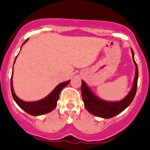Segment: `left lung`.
I'll return each mask as SVG.
<instances>
[{
    "mask_svg": "<svg viewBox=\"0 0 150 150\" xmlns=\"http://www.w3.org/2000/svg\"><path fill=\"white\" fill-rule=\"evenodd\" d=\"M133 61L136 67V72H135L134 81H133V86L129 91L127 96L120 101H108L103 100L94 94L92 90L85 83L82 81L81 84V94H82L83 101L84 103V106L90 114L96 117H101L104 119H110L115 117L117 114L125 108H127L132 101L134 99L137 89L138 77H139V70L138 66L134 59V53L131 48Z\"/></svg>",
    "mask_w": 150,
    "mask_h": 150,
    "instance_id": "obj_1",
    "label": "left lung"
}]
</instances>
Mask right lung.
Instances as JSON below:
<instances>
[{
  "mask_svg": "<svg viewBox=\"0 0 150 150\" xmlns=\"http://www.w3.org/2000/svg\"><path fill=\"white\" fill-rule=\"evenodd\" d=\"M28 40H25V42L23 43V45L28 41ZM17 57L14 59V62H15ZM12 76L13 72L12 74H11V90L13 99H14V100L15 101V103H17L24 111H25L27 114L32 116L43 115V114H47V113H50V111H52V110L56 107V105H57V101L58 100H59V94H60L61 91H62L66 86H67L68 84H69V83L70 82V80H69V81H65V82L59 83V85H58L57 86H56V88L48 94V95L46 96L45 98L42 99V100H37V101L26 102L19 98V97L16 95L15 93H14V88H13Z\"/></svg>",
  "mask_w": 150,
  "mask_h": 150,
  "instance_id": "right-lung-1",
  "label": "right lung"
}]
</instances>
